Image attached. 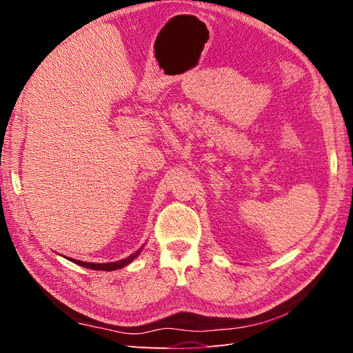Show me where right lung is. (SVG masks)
Listing matches in <instances>:
<instances>
[{"label":"right lung","instance_id":"add662e5","mask_svg":"<svg viewBox=\"0 0 353 353\" xmlns=\"http://www.w3.org/2000/svg\"><path fill=\"white\" fill-rule=\"evenodd\" d=\"M141 249L137 250L135 253H132L131 256H128L126 259H122V261H117V262H110V263H90V262H82V261H77V259H72L70 261L73 263L77 265H81L83 266V268H90V270H97V271H114V270H119V268H123V266H126L128 263H130L131 261H134L138 254H140Z\"/></svg>","mask_w":353,"mask_h":353}]
</instances>
